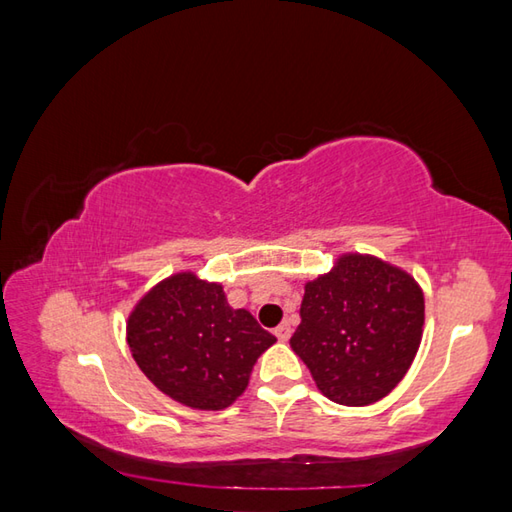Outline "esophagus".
<instances>
[{"label": "esophagus", "mask_w": 512, "mask_h": 512, "mask_svg": "<svg viewBox=\"0 0 512 512\" xmlns=\"http://www.w3.org/2000/svg\"><path fill=\"white\" fill-rule=\"evenodd\" d=\"M275 337L279 339V342H288L290 337V324L288 322H282L277 328H275Z\"/></svg>", "instance_id": "34e87169"}]
</instances>
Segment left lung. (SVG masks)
<instances>
[{"mask_svg":"<svg viewBox=\"0 0 512 512\" xmlns=\"http://www.w3.org/2000/svg\"><path fill=\"white\" fill-rule=\"evenodd\" d=\"M299 315L290 348L317 388L335 404L368 406L413 364L424 333V293L406 270L346 253L330 273L306 282Z\"/></svg>","mask_w":512,"mask_h":512,"instance_id":"obj_1","label":"left lung"}]
</instances>
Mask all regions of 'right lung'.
<instances>
[{
	"label": "right lung",
	"instance_id": "add662e5",
	"mask_svg": "<svg viewBox=\"0 0 512 512\" xmlns=\"http://www.w3.org/2000/svg\"><path fill=\"white\" fill-rule=\"evenodd\" d=\"M137 366L188 408L224 410L244 393L257 357L277 339L246 308H230L222 284L175 273L139 299L126 322Z\"/></svg>",
	"mask_w": 512,
	"mask_h": 512
}]
</instances>
